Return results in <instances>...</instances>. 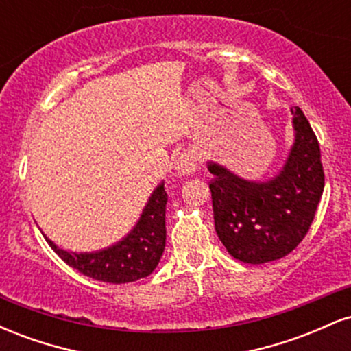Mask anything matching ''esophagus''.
Returning a JSON list of instances; mask_svg holds the SVG:
<instances>
[{
	"mask_svg": "<svg viewBox=\"0 0 351 351\" xmlns=\"http://www.w3.org/2000/svg\"><path fill=\"white\" fill-rule=\"evenodd\" d=\"M196 170V156L193 153H181L175 162V171L180 176H186Z\"/></svg>",
	"mask_w": 351,
	"mask_h": 351,
	"instance_id": "1",
	"label": "esophagus"
}]
</instances>
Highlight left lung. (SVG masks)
Wrapping results in <instances>:
<instances>
[{
    "label": "left lung",
    "mask_w": 351,
    "mask_h": 351,
    "mask_svg": "<svg viewBox=\"0 0 351 351\" xmlns=\"http://www.w3.org/2000/svg\"><path fill=\"white\" fill-rule=\"evenodd\" d=\"M291 112L295 140L277 176L249 181L208 163L217 237L241 263L264 264L292 252L307 234L324 193L317 136L299 107Z\"/></svg>",
    "instance_id": "obj_1"
}]
</instances>
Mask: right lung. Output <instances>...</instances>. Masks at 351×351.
Here are the masks:
<instances>
[{
	"label": "right lung",
	"mask_w": 351,
	"mask_h": 351,
	"mask_svg": "<svg viewBox=\"0 0 351 351\" xmlns=\"http://www.w3.org/2000/svg\"><path fill=\"white\" fill-rule=\"evenodd\" d=\"M167 201L168 195L165 191V183H162L148 198L135 228L122 241L102 251L69 252L59 249L49 237H46V241L64 263L84 276L108 284L135 282L155 271L165 251Z\"/></svg>",
	"instance_id": "1"
}]
</instances>
